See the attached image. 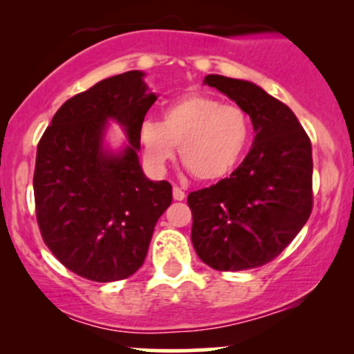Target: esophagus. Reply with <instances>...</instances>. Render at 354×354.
I'll list each match as a JSON object with an SVG mask.
<instances>
[{
	"mask_svg": "<svg viewBox=\"0 0 354 354\" xmlns=\"http://www.w3.org/2000/svg\"><path fill=\"white\" fill-rule=\"evenodd\" d=\"M185 196H186L185 191H183L181 188H178V186H174V188H173V198H174V200L183 201V200H185Z\"/></svg>",
	"mask_w": 354,
	"mask_h": 354,
	"instance_id": "1",
	"label": "esophagus"
}]
</instances>
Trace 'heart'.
<instances>
[{
  "instance_id": "1",
  "label": "heart",
  "mask_w": 354,
  "mask_h": 354,
  "mask_svg": "<svg viewBox=\"0 0 354 354\" xmlns=\"http://www.w3.org/2000/svg\"><path fill=\"white\" fill-rule=\"evenodd\" d=\"M251 140V121L238 104L188 93L163 109V121H145L140 143L153 171H163L180 145L181 163L196 180L218 181L234 171Z\"/></svg>"
}]
</instances>
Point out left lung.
I'll list each match as a JSON object with an SVG mask.
<instances>
[{
    "mask_svg": "<svg viewBox=\"0 0 354 354\" xmlns=\"http://www.w3.org/2000/svg\"><path fill=\"white\" fill-rule=\"evenodd\" d=\"M205 83L245 109L254 140L230 178L188 194L191 241L213 270H251L274 259L310 218L311 141L295 113L258 84L221 75Z\"/></svg>",
    "mask_w": 354,
    "mask_h": 354,
    "instance_id": "obj_1",
    "label": "left lung"
}]
</instances>
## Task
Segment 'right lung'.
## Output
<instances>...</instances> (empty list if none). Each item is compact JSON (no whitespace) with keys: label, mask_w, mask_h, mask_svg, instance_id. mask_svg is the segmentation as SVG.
Returning <instances> with one entry per match:
<instances>
[{"label":"right lung","mask_w":354,"mask_h":354,"mask_svg":"<svg viewBox=\"0 0 354 354\" xmlns=\"http://www.w3.org/2000/svg\"><path fill=\"white\" fill-rule=\"evenodd\" d=\"M143 78L126 71L73 96L38 143L33 188L41 236L68 270L91 281L135 274L173 200L171 185L148 180L138 158L140 128L158 100ZM108 120L129 140L120 150L104 141Z\"/></svg>","instance_id":"1"}]
</instances>
